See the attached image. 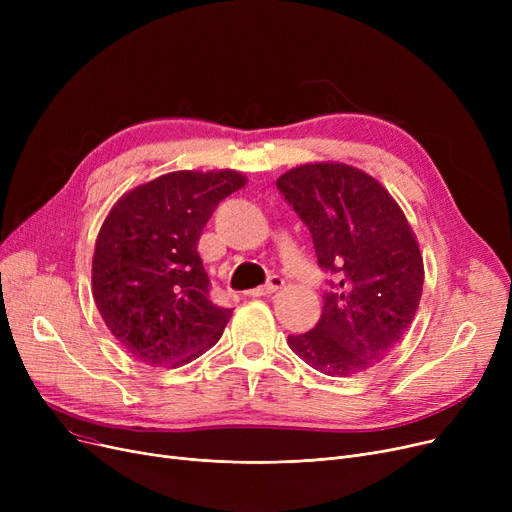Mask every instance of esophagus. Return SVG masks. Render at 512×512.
<instances>
[{
    "mask_svg": "<svg viewBox=\"0 0 512 512\" xmlns=\"http://www.w3.org/2000/svg\"><path fill=\"white\" fill-rule=\"evenodd\" d=\"M282 286H284V280L280 276H272L270 280H267L265 286H257L253 290H247V294H249V297H270V294L278 292Z\"/></svg>",
    "mask_w": 512,
    "mask_h": 512,
    "instance_id": "obj_1",
    "label": "esophagus"
}]
</instances>
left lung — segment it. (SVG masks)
I'll use <instances>...</instances> for the list:
<instances>
[{"instance_id":"obj_1","label":"left lung","mask_w":512,"mask_h":512,"mask_svg":"<svg viewBox=\"0 0 512 512\" xmlns=\"http://www.w3.org/2000/svg\"><path fill=\"white\" fill-rule=\"evenodd\" d=\"M276 186L334 276L317 326L288 346L332 378L367 371L407 334L421 299L423 257L405 213L378 180L338 161L292 168Z\"/></svg>"}]
</instances>
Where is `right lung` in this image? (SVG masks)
<instances>
[{"label":"right lung","mask_w":512,"mask_h":512,"mask_svg":"<svg viewBox=\"0 0 512 512\" xmlns=\"http://www.w3.org/2000/svg\"><path fill=\"white\" fill-rule=\"evenodd\" d=\"M236 170L170 172L132 188L107 213L93 253V299L107 330L141 363H191L222 338L232 309L213 305L197 253Z\"/></svg>","instance_id":"add662e5"}]
</instances>
